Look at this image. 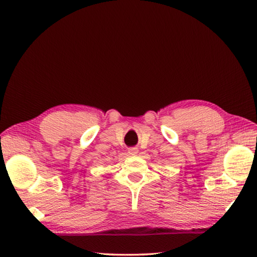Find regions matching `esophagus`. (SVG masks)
<instances>
[{"mask_svg": "<svg viewBox=\"0 0 257 257\" xmlns=\"http://www.w3.org/2000/svg\"><path fill=\"white\" fill-rule=\"evenodd\" d=\"M138 148H129L128 149V152H129V155H132V156H136L138 154Z\"/></svg>", "mask_w": 257, "mask_h": 257, "instance_id": "esophagus-1", "label": "esophagus"}]
</instances>
